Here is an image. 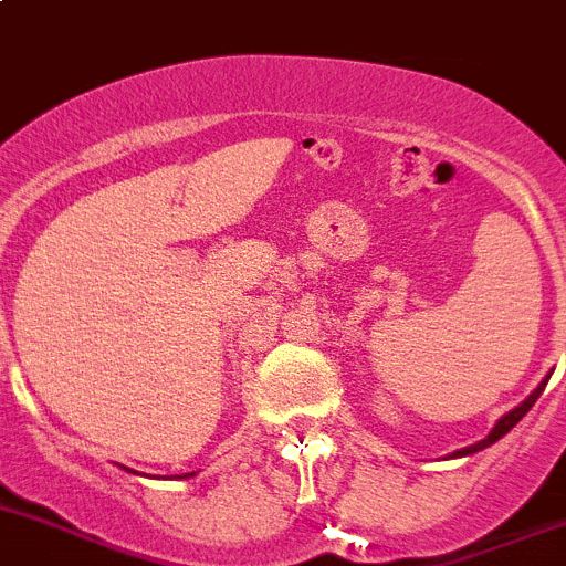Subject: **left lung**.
Instances as JSON below:
<instances>
[{"label": "left lung", "mask_w": 566, "mask_h": 566, "mask_svg": "<svg viewBox=\"0 0 566 566\" xmlns=\"http://www.w3.org/2000/svg\"><path fill=\"white\" fill-rule=\"evenodd\" d=\"M547 378H551V373H547V376L543 378V381L537 384V389H534V392L528 395V398L523 400L521 406H515V409H512V411H506L504 417H501L499 422L493 424V430H491V433L485 436V439H482V441H476V444H471V447H463V450H455V452H452V455H447V458H465V455H474V452H480V450H485V447L496 444V441L501 439V436H506V433H510V430L515 428V424L521 422L523 417H526L528 409H532V406L537 403V398H539V395H543V389H545Z\"/></svg>", "instance_id": "left-lung-1"}]
</instances>
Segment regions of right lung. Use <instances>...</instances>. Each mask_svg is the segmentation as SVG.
Returning a JSON list of instances; mask_svg holds the SVG:
<instances>
[{"label": "right lung", "mask_w": 566, "mask_h": 566, "mask_svg": "<svg viewBox=\"0 0 566 566\" xmlns=\"http://www.w3.org/2000/svg\"><path fill=\"white\" fill-rule=\"evenodd\" d=\"M119 469H125V471H130V474H136V471L127 469V465H119ZM190 476H196V471H190V474H177V480H190ZM168 480H171V476H168Z\"/></svg>", "instance_id": "right-lung-1"}]
</instances>
